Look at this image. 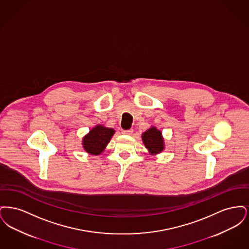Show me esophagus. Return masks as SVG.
<instances>
[{
  "label": "esophagus",
  "instance_id": "34e87169",
  "mask_svg": "<svg viewBox=\"0 0 249 249\" xmlns=\"http://www.w3.org/2000/svg\"><path fill=\"white\" fill-rule=\"evenodd\" d=\"M132 132H133L132 129H130V130H122V133H123V134H126V135H131Z\"/></svg>",
  "mask_w": 249,
  "mask_h": 249
}]
</instances>
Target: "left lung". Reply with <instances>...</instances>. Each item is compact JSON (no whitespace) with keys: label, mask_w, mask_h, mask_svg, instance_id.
I'll list each match as a JSON object with an SVG mask.
<instances>
[{"label":"left lung","mask_w":249,"mask_h":249,"mask_svg":"<svg viewBox=\"0 0 249 249\" xmlns=\"http://www.w3.org/2000/svg\"><path fill=\"white\" fill-rule=\"evenodd\" d=\"M142 141L148 152L153 156L161 153L165 148L162 133L155 126L150 127L148 130L142 132Z\"/></svg>","instance_id":"8db88e82"}]
</instances>
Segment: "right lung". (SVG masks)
<instances>
[{
  "label": "right lung",
  "mask_w": 249,
  "mask_h": 249,
  "mask_svg": "<svg viewBox=\"0 0 249 249\" xmlns=\"http://www.w3.org/2000/svg\"><path fill=\"white\" fill-rule=\"evenodd\" d=\"M115 132L113 128H107L101 124L96 125L82 139L84 150L89 155L102 154Z\"/></svg>",
  "instance_id": "obj_1"
}]
</instances>
